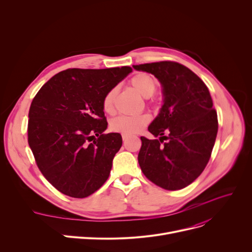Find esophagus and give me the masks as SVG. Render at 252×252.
I'll use <instances>...</instances> for the list:
<instances>
[{
	"label": "esophagus",
	"mask_w": 252,
	"mask_h": 252,
	"mask_svg": "<svg viewBox=\"0 0 252 252\" xmlns=\"http://www.w3.org/2000/svg\"><path fill=\"white\" fill-rule=\"evenodd\" d=\"M122 137H123V140H124V142L127 141V139H128V136H127V135H123Z\"/></svg>",
	"instance_id": "obj_1"
}]
</instances>
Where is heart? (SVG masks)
<instances>
[{
	"instance_id": "1",
	"label": "heart",
	"mask_w": 252,
	"mask_h": 252,
	"mask_svg": "<svg viewBox=\"0 0 252 252\" xmlns=\"http://www.w3.org/2000/svg\"><path fill=\"white\" fill-rule=\"evenodd\" d=\"M130 85L133 86L140 94L145 97H151L156 89L157 81L155 77L149 73L140 72L130 78ZM117 89L113 88L106 93L102 100V108L106 113H112L114 110V99L116 96ZM150 122V116L148 114L139 115H121L113 118L110 123L111 130L123 135H134L138 134Z\"/></svg>"
}]
</instances>
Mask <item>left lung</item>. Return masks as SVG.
I'll return each instance as SVG.
<instances>
[{
    "label": "left lung",
    "mask_w": 252,
    "mask_h": 252,
    "mask_svg": "<svg viewBox=\"0 0 252 252\" xmlns=\"http://www.w3.org/2000/svg\"><path fill=\"white\" fill-rule=\"evenodd\" d=\"M133 67L153 74L164 97L159 114L148 126L152 135L160 138L141 137L140 167L157 186L170 191L183 189L201 175L213 151L219 127L213 99L202 79L178 62Z\"/></svg>",
    "instance_id": "obj_1"
}]
</instances>
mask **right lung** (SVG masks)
<instances>
[{
  "label": "right lung",
  "instance_id": "add662e5",
  "mask_svg": "<svg viewBox=\"0 0 252 252\" xmlns=\"http://www.w3.org/2000/svg\"><path fill=\"white\" fill-rule=\"evenodd\" d=\"M131 71L129 66L66 69L33 98L29 145L38 169L59 192L85 198L107 181L123 139L117 133L103 134L108 124L102 100Z\"/></svg>",
  "mask_w": 252,
  "mask_h": 252
}]
</instances>
